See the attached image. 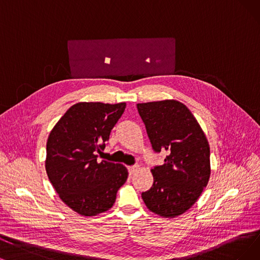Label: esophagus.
Instances as JSON below:
<instances>
[{
	"label": "esophagus",
	"mask_w": 260,
	"mask_h": 260,
	"mask_svg": "<svg viewBox=\"0 0 260 260\" xmlns=\"http://www.w3.org/2000/svg\"><path fill=\"white\" fill-rule=\"evenodd\" d=\"M139 169H140V166H139V165H132V166H129V168H128V170H129V174H130V175H133L134 173H137V172L139 171Z\"/></svg>",
	"instance_id": "obj_1"
}]
</instances>
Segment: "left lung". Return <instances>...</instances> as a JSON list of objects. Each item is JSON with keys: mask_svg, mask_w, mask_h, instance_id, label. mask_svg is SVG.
Segmentation results:
<instances>
[{"mask_svg": "<svg viewBox=\"0 0 260 260\" xmlns=\"http://www.w3.org/2000/svg\"><path fill=\"white\" fill-rule=\"evenodd\" d=\"M137 107L153 150L168 152L164 164L151 170L153 184L142 199L151 212L172 219L190 209L209 181V143L191 111L177 100Z\"/></svg>", "mask_w": 260, "mask_h": 260, "instance_id": "1", "label": "left lung"}]
</instances>
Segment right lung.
Here are the masks:
<instances>
[{
	"label": "right lung",
	"mask_w": 260,
	"mask_h": 260,
	"mask_svg": "<svg viewBox=\"0 0 260 260\" xmlns=\"http://www.w3.org/2000/svg\"><path fill=\"white\" fill-rule=\"evenodd\" d=\"M126 103L79 102L51 130L46 171L59 199L84 216L106 212L128 178L122 164L97 161Z\"/></svg>",
	"instance_id": "right-lung-1"
}]
</instances>
